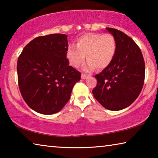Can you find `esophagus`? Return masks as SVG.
I'll use <instances>...</instances> for the list:
<instances>
[{
    "instance_id": "1",
    "label": "esophagus",
    "mask_w": 158,
    "mask_h": 158,
    "mask_svg": "<svg viewBox=\"0 0 158 158\" xmlns=\"http://www.w3.org/2000/svg\"><path fill=\"white\" fill-rule=\"evenodd\" d=\"M87 77H88L87 74H84V73H82V74H81V79H85L87 78Z\"/></svg>"
}]
</instances>
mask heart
I'll list each match as a JSON object with an SVG mask.
<instances>
[{"label":"heart","mask_w":158,"mask_h":158,"mask_svg":"<svg viewBox=\"0 0 158 158\" xmlns=\"http://www.w3.org/2000/svg\"><path fill=\"white\" fill-rule=\"evenodd\" d=\"M116 49V38L112 34L87 33L78 37L76 46L69 45L67 58L72 65L77 68L84 62L86 54L85 70L90 71L95 68L102 69L111 63Z\"/></svg>","instance_id":"heart-1"}]
</instances>
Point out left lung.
Instances as JSON below:
<instances>
[{"label": "left lung", "instance_id": "obj_1", "mask_svg": "<svg viewBox=\"0 0 158 158\" xmlns=\"http://www.w3.org/2000/svg\"><path fill=\"white\" fill-rule=\"evenodd\" d=\"M115 37L117 49L109 65L96 74L97 85L92 92L104 107L118 111L129 106L142 90L145 63L140 48L122 31L106 28Z\"/></svg>", "mask_w": 158, "mask_h": 158}]
</instances>
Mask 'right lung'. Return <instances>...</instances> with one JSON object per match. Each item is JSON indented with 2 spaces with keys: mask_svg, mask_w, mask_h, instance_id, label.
I'll use <instances>...</instances> for the list:
<instances>
[{
  "mask_svg": "<svg viewBox=\"0 0 158 158\" xmlns=\"http://www.w3.org/2000/svg\"><path fill=\"white\" fill-rule=\"evenodd\" d=\"M68 36L50 34L35 37L23 48L17 60L18 84L29 107L51 115L62 109L70 98L81 73L69 65Z\"/></svg>",
  "mask_w": 158,
  "mask_h": 158,
  "instance_id": "right-lung-1",
  "label": "right lung"
}]
</instances>
